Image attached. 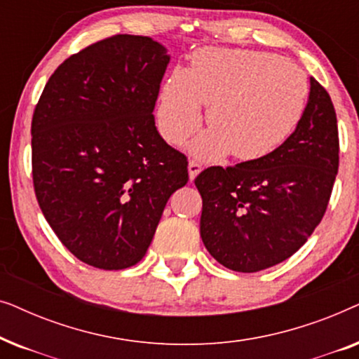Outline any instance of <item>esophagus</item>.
Returning <instances> with one entry per match:
<instances>
[{"mask_svg":"<svg viewBox=\"0 0 359 359\" xmlns=\"http://www.w3.org/2000/svg\"><path fill=\"white\" fill-rule=\"evenodd\" d=\"M201 170H203V166H201V163H198V161L191 160L188 163V171H189V180L193 181L196 176H198L201 173Z\"/></svg>","mask_w":359,"mask_h":359,"instance_id":"1","label":"esophagus"}]
</instances>
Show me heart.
Here are the masks:
<instances>
[{
	"label": "heart",
	"mask_w": 359,
	"mask_h": 359,
	"mask_svg": "<svg viewBox=\"0 0 359 359\" xmlns=\"http://www.w3.org/2000/svg\"><path fill=\"white\" fill-rule=\"evenodd\" d=\"M309 83L292 62L269 52L204 48L188 70H175L160 88L156 124L168 144L178 145L203 124L210 127L191 142L201 160L230 154L255 161L283 145L306 109Z\"/></svg>",
	"instance_id": "b5f03b06"
}]
</instances>
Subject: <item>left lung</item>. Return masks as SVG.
<instances>
[{
	"mask_svg": "<svg viewBox=\"0 0 359 359\" xmlns=\"http://www.w3.org/2000/svg\"><path fill=\"white\" fill-rule=\"evenodd\" d=\"M338 151L335 107L325 88L311 78L306 109L283 145L264 158L210 166L194 180L208 252L240 273L262 271L292 257L325 214Z\"/></svg>",
	"mask_w": 359,
	"mask_h": 359,
	"instance_id": "1",
	"label": "left lung"
}]
</instances>
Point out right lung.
<instances>
[{"mask_svg":"<svg viewBox=\"0 0 359 359\" xmlns=\"http://www.w3.org/2000/svg\"><path fill=\"white\" fill-rule=\"evenodd\" d=\"M170 63L144 36H117L68 57L32 116L37 203L60 242L90 266L145 257L188 158L161 139L154 109Z\"/></svg>","mask_w":359,"mask_h":359,"instance_id":"right-lung-1","label":"right lung"}]
</instances>
